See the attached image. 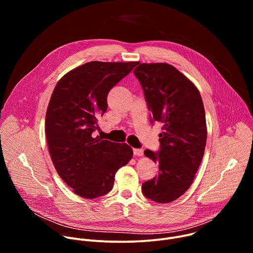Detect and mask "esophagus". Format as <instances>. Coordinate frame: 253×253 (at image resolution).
<instances>
[{"label":"esophagus","instance_id":"obj_1","mask_svg":"<svg viewBox=\"0 0 253 253\" xmlns=\"http://www.w3.org/2000/svg\"><path fill=\"white\" fill-rule=\"evenodd\" d=\"M133 153H134V155H136V156H142L143 155V153H144V151H143V149H133Z\"/></svg>","mask_w":253,"mask_h":253}]
</instances>
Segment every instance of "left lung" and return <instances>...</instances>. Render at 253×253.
<instances>
[{"instance_id":"8db88e82","label":"left lung","mask_w":253,"mask_h":253,"mask_svg":"<svg viewBox=\"0 0 253 253\" xmlns=\"http://www.w3.org/2000/svg\"><path fill=\"white\" fill-rule=\"evenodd\" d=\"M139 80L152 116L160 122V149L144 151L159 164L158 175L142 184L146 198L168 203L184 194L193 182L203 158L206 119L198 89L182 73L166 63L137 64Z\"/></svg>"}]
</instances>
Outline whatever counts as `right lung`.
Returning <instances> with one entry per match:
<instances>
[{"label":"right lung","instance_id":"1","mask_svg":"<svg viewBox=\"0 0 253 253\" xmlns=\"http://www.w3.org/2000/svg\"><path fill=\"white\" fill-rule=\"evenodd\" d=\"M138 62H88L57 83L46 113L45 132L53 164L73 191L94 199L110 192L115 174L133 156L130 146L94 135L107 110L109 91Z\"/></svg>","mask_w":253,"mask_h":253}]
</instances>
